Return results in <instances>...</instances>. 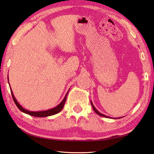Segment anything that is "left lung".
Listing matches in <instances>:
<instances>
[{
  "instance_id": "1",
  "label": "left lung",
  "mask_w": 154,
  "mask_h": 154,
  "mask_svg": "<svg viewBox=\"0 0 154 154\" xmlns=\"http://www.w3.org/2000/svg\"><path fill=\"white\" fill-rule=\"evenodd\" d=\"M91 106H92V108H93V109H94V110L95 111V112H96V114H98V115H100V116H104V117H106V118H109V116H106V115H104V114H102V113H100V112H98L97 110V109L94 107V104H92V102L91 101ZM119 119H121V117H120V118H119ZM114 119H117V118L116 119V118H114Z\"/></svg>"
}]
</instances>
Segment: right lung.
Returning a JSON list of instances; mask_svg holds the SVG:
<instances>
[{
    "label": "right lung",
    "mask_w": 154,
    "mask_h": 154,
    "mask_svg": "<svg viewBox=\"0 0 154 154\" xmlns=\"http://www.w3.org/2000/svg\"><path fill=\"white\" fill-rule=\"evenodd\" d=\"M8 81H9V77H8ZM10 89H11V94H12V97H13V101L15 102V104H16V106H17V108L20 110L21 112H23L29 114V115L31 116H36V117H46V116H52V115H54V114H57L58 112H60L62 110V109L64 107V105H65V103L66 102V96H67V94L69 93V91H67V93L65 95V97H64V99L63 100V101L61 102L59 104H58L57 106H56V107L53 108L52 109H50V110H44V111H39V112H32V111H29V110H27L26 109L23 108L22 106L19 104L18 102L17 101V100L15 99V96H14L12 90H11V88L10 87Z\"/></svg>",
    "instance_id": "1"
}]
</instances>
